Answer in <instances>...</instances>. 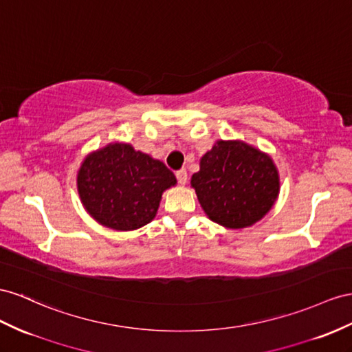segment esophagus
I'll use <instances>...</instances> for the list:
<instances>
[{
	"instance_id": "34e87169",
	"label": "esophagus",
	"mask_w": 352,
	"mask_h": 352,
	"mask_svg": "<svg viewBox=\"0 0 352 352\" xmlns=\"http://www.w3.org/2000/svg\"><path fill=\"white\" fill-rule=\"evenodd\" d=\"M175 177L178 179L179 184H186L187 183V170L186 169H179L175 173Z\"/></svg>"
}]
</instances>
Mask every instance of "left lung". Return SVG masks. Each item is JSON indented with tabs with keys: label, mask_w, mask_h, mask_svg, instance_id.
Listing matches in <instances>:
<instances>
[{
	"label": "left lung",
	"mask_w": 352,
	"mask_h": 352,
	"mask_svg": "<svg viewBox=\"0 0 352 352\" xmlns=\"http://www.w3.org/2000/svg\"><path fill=\"white\" fill-rule=\"evenodd\" d=\"M190 184L204 212L226 229L253 226L272 210L279 174L267 153L241 140H219L201 157Z\"/></svg>",
	"instance_id": "left-lung-1"
}]
</instances>
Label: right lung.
<instances>
[{
  "mask_svg": "<svg viewBox=\"0 0 352 352\" xmlns=\"http://www.w3.org/2000/svg\"><path fill=\"white\" fill-rule=\"evenodd\" d=\"M175 184L164 162L122 141L89 153L77 170V192L87 214L101 226L120 232L148 224L162 195Z\"/></svg>",
  "mask_w": 352,
  "mask_h": 352,
  "instance_id": "right-lung-1",
  "label": "right lung"
}]
</instances>
